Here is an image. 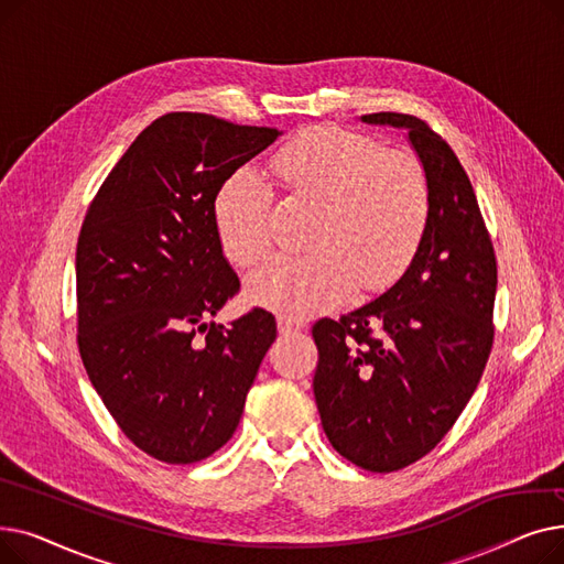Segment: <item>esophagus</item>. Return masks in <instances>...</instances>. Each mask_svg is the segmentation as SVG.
Returning <instances> with one entry per match:
<instances>
[{
    "label": "esophagus",
    "instance_id": "1",
    "mask_svg": "<svg viewBox=\"0 0 564 564\" xmlns=\"http://www.w3.org/2000/svg\"><path fill=\"white\" fill-rule=\"evenodd\" d=\"M276 327L281 334H297L304 329V322L302 319H294V317H288V315H279L276 317Z\"/></svg>",
    "mask_w": 564,
    "mask_h": 564
}]
</instances>
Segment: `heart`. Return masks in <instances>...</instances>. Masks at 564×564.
Returning a JSON list of instances; mask_svg holds the SVG:
<instances>
[{
    "label": "heart",
    "mask_w": 564,
    "mask_h": 564,
    "mask_svg": "<svg viewBox=\"0 0 564 564\" xmlns=\"http://www.w3.org/2000/svg\"><path fill=\"white\" fill-rule=\"evenodd\" d=\"M272 171L292 196L317 205L313 251L262 262L247 276L251 304L308 317L340 304L354 281L379 290L404 270L430 213L427 177L416 158L327 126L285 143ZM215 224L226 256L253 264L274 237L270 183L251 166L230 173L215 198Z\"/></svg>",
    "instance_id": "1"
}]
</instances>
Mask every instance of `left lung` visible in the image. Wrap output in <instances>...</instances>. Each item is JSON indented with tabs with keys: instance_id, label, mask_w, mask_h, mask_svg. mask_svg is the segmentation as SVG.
<instances>
[{
	"instance_id": "left-lung-1",
	"label": "left lung",
	"mask_w": 564,
	"mask_h": 564,
	"mask_svg": "<svg viewBox=\"0 0 564 564\" xmlns=\"http://www.w3.org/2000/svg\"><path fill=\"white\" fill-rule=\"evenodd\" d=\"M361 121L406 130L430 213L387 292L315 322L313 393L332 446L366 470L391 473L425 457L478 387L494 343L496 256L453 148L416 116L381 111Z\"/></svg>"
}]
</instances>
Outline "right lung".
<instances>
[{"mask_svg":"<svg viewBox=\"0 0 564 564\" xmlns=\"http://www.w3.org/2000/svg\"><path fill=\"white\" fill-rule=\"evenodd\" d=\"M276 137L210 113H166L132 141L82 224V361L118 427L160 462L192 464L224 446L276 340L262 308L230 327L210 319L240 288L215 198Z\"/></svg>","mask_w":564,"mask_h":564,"instance_id":"1","label":"right lung"}]
</instances>
